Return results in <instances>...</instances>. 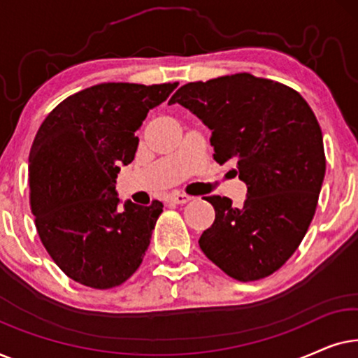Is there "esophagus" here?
<instances>
[{"instance_id":"esophagus-1","label":"esophagus","mask_w":358,"mask_h":358,"mask_svg":"<svg viewBox=\"0 0 358 358\" xmlns=\"http://www.w3.org/2000/svg\"><path fill=\"white\" fill-rule=\"evenodd\" d=\"M169 202L171 203H178V205H184V203H187V202H190V200H192V197H190V195H185V194H180V192H174V194H171L169 195Z\"/></svg>"}]
</instances>
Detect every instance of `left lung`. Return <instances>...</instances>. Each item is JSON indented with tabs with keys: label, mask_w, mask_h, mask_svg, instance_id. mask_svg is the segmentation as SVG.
<instances>
[{
	"label": "left lung",
	"mask_w": 358,
	"mask_h": 358,
	"mask_svg": "<svg viewBox=\"0 0 358 358\" xmlns=\"http://www.w3.org/2000/svg\"><path fill=\"white\" fill-rule=\"evenodd\" d=\"M176 102L212 130L213 159L233 161L248 185L241 207L228 197H205L215 222L200 236V249L239 282L272 275L305 238L324 180L315 112L300 92L251 73L187 83L171 97Z\"/></svg>",
	"instance_id": "8db88e82"
}]
</instances>
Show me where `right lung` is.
<instances>
[{
  "label": "right lung",
  "instance_id": "right-lung-1",
  "mask_svg": "<svg viewBox=\"0 0 358 358\" xmlns=\"http://www.w3.org/2000/svg\"><path fill=\"white\" fill-rule=\"evenodd\" d=\"M179 83H102L62 101L29 153V202L38 238L81 285L119 287L140 267L163 203L117 208L115 178L135 158V131Z\"/></svg>",
  "mask_w": 358,
  "mask_h": 358
}]
</instances>
